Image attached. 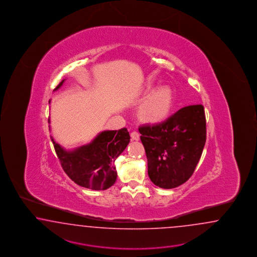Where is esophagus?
I'll return each mask as SVG.
<instances>
[{
  "mask_svg": "<svg viewBox=\"0 0 257 257\" xmlns=\"http://www.w3.org/2000/svg\"><path fill=\"white\" fill-rule=\"evenodd\" d=\"M131 139H132V140H136V141L139 140V133L137 132V131H133V132L131 133Z\"/></svg>",
  "mask_w": 257,
  "mask_h": 257,
  "instance_id": "1",
  "label": "esophagus"
}]
</instances>
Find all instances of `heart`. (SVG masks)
Masks as SVG:
<instances>
[{
  "label": "heart",
  "instance_id": "1",
  "mask_svg": "<svg viewBox=\"0 0 257 257\" xmlns=\"http://www.w3.org/2000/svg\"><path fill=\"white\" fill-rule=\"evenodd\" d=\"M173 105V92L168 86L152 91L140 106V115L148 121L159 122L168 117Z\"/></svg>",
  "mask_w": 257,
  "mask_h": 257
}]
</instances>
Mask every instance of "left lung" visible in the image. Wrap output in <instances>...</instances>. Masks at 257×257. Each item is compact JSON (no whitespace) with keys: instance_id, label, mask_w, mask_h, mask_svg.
Segmentation results:
<instances>
[{"instance_id":"1","label":"left lung","mask_w":257,"mask_h":257,"mask_svg":"<svg viewBox=\"0 0 257 257\" xmlns=\"http://www.w3.org/2000/svg\"><path fill=\"white\" fill-rule=\"evenodd\" d=\"M148 159V174L160 188L172 189L187 181L206 143V116L202 104L182 107L167 120L139 128Z\"/></svg>"}]
</instances>
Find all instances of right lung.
Returning a JSON list of instances; mask_svg holds the SVG:
<instances>
[{"instance_id":"obj_1","label":"right lung","mask_w":257,"mask_h":257,"mask_svg":"<svg viewBox=\"0 0 257 257\" xmlns=\"http://www.w3.org/2000/svg\"><path fill=\"white\" fill-rule=\"evenodd\" d=\"M63 82L64 79L54 90L60 89ZM50 139L62 167L70 179L79 186L97 191L105 190L115 183V160L130 142L126 128L101 132L90 144L74 151L64 150L52 137Z\"/></svg>"}]
</instances>
